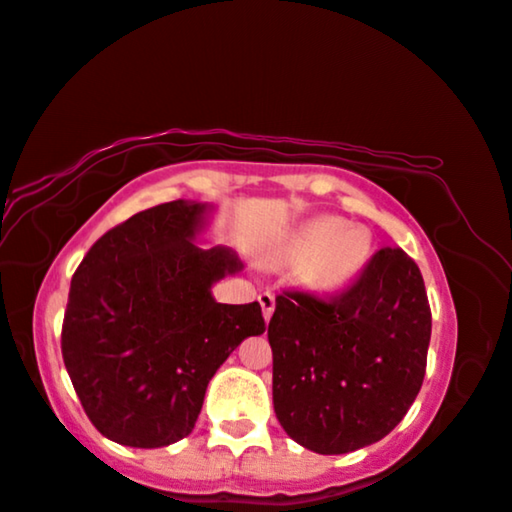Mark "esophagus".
<instances>
[{
  "instance_id": "esophagus-1",
  "label": "esophagus",
  "mask_w": 512,
  "mask_h": 512,
  "mask_svg": "<svg viewBox=\"0 0 512 512\" xmlns=\"http://www.w3.org/2000/svg\"><path fill=\"white\" fill-rule=\"evenodd\" d=\"M259 306H262V315H264V320L269 322V320H271V315H273V311H276V297H273L271 292H262V294H259Z\"/></svg>"
}]
</instances>
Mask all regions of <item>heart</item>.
I'll return each instance as SVG.
<instances>
[{
	"label": "heart",
	"instance_id": "b5f03b06",
	"mask_svg": "<svg viewBox=\"0 0 512 512\" xmlns=\"http://www.w3.org/2000/svg\"><path fill=\"white\" fill-rule=\"evenodd\" d=\"M285 255L307 259L306 283L315 290H341L366 269L371 259V241L366 232L348 227L334 215H322L301 225L287 239Z\"/></svg>",
	"mask_w": 512,
	"mask_h": 512
}]
</instances>
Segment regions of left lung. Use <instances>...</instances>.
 Returning a JSON list of instances; mask_svg holds the SVG:
<instances>
[{
    "label": "left lung",
    "mask_w": 512,
    "mask_h": 512,
    "mask_svg": "<svg viewBox=\"0 0 512 512\" xmlns=\"http://www.w3.org/2000/svg\"><path fill=\"white\" fill-rule=\"evenodd\" d=\"M429 338L422 273L401 248L378 250L334 301L285 292L269 322L280 427L318 455L378 443L420 392Z\"/></svg>",
    "instance_id": "8db88e82"
}]
</instances>
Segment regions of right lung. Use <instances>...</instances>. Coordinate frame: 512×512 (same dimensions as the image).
I'll return each instance as SVG.
<instances>
[{
  "instance_id": "right-lung-1",
  "label": "right lung",
  "mask_w": 512,
  "mask_h": 512,
  "mask_svg": "<svg viewBox=\"0 0 512 512\" xmlns=\"http://www.w3.org/2000/svg\"><path fill=\"white\" fill-rule=\"evenodd\" d=\"M213 204L169 201L106 232L71 278L62 357L90 422L113 443L164 448L192 434L206 387L262 308L218 304L213 285L243 269L201 248Z\"/></svg>"
}]
</instances>
